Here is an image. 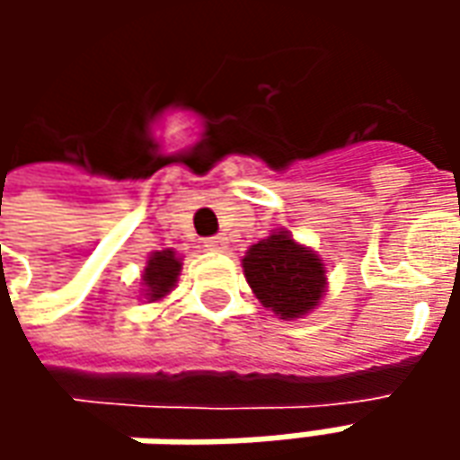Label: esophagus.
Listing matches in <instances>:
<instances>
[{
  "instance_id": "esophagus-1",
  "label": "esophagus",
  "mask_w": 460,
  "mask_h": 460,
  "mask_svg": "<svg viewBox=\"0 0 460 460\" xmlns=\"http://www.w3.org/2000/svg\"><path fill=\"white\" fill-rule=\"evenodd\" d=\"M204 248H207V251H225V238H220V235L207 238L204 240Z\"/></svg>"
}]
</instances>
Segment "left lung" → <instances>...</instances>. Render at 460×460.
Wrapping results in <instances>:
<instances>
[{"label": "left lung", "instance_id": "1", "mask_svg": "<svg viewBox=\"0 0 460 460\" xmlns=\"http://www.w3.org/2000/svg\"><path fill=\"white\" fill-rule=\"evenodd\" d=\"M243 271L261 305L274 309L281 320L314 309L325 289L323 261L287 233H274L251 245L243 258Z\"/></svg>", "mask_w": 460, "mask_h": 460}]
</instances>
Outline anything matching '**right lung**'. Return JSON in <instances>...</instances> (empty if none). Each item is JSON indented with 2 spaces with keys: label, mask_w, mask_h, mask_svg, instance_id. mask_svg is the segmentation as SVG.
Wrapping results in <instances>:
<instances>
[{
  "label": "right lung",
  "mask_w": 460,
  "mask_h": 460,
  "mask_svg": "<svg viewBox=\"0 0 460 460\" xmlns=\"http://www.w3.org/2000/svg\"><path fill=\"white\" fill-rule=\"evenodd\" d=\"M181 271V261L173 256V251H158L148 258V266H146V292L151 299H161L166 296L173 287H176V279Z\"/></svg>",
  "instance_id": "add662e5"
}]
</instances>
